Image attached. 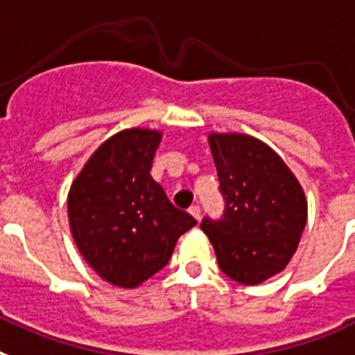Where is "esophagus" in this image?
Here are the masks:
<instances>
[{
	"label": "esophagus",
	"instance_id": "esophagus-1",
	"mask_svg": "<svg viewBox=\"0 0 355 355\" xmlns=\"http://www.w3.org/2000/svg\"><path fill=\"white\" fill-rule=\"evenodd\" d=\"M189 212H191V216L195 218V220L200 221V216H202V211H200V205H191Z\"/></svg>",
	"mask_w": 355,
	"mask_h": 355
}]
</instances>
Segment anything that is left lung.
I'll list each match as a JSON object with an SVG mask.
<instances>
[{
  "label": "left lung",
  "mask_w": 355,
  "mask_h": 355,
  "mask_svg": "<svg viewBox=\"0 0 355 355\" xmlns=\"http://www.w3.org/2000/svg\"><path fill=\"white\" fill-rule=\"evenodd\" d=\"M225 198L220 220L203 218L218 266L236 282L255 286L288 266L307 223V200L286 162L245 134L209 135Z\"/></svg>",
  "instance_id": "left-lung-1"
}]
</instances>
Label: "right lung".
I'll return each mask as SVG.
<instances>
[{
    "instance_id": "add662e5",
    "label": "right lung",
    "mask_w": 355,
    "mask_h": 355,
    "mask_svg": "<svg viewBox=\"0 0 355 355\" xmlns=\"http://www.w3.org/2000/svg\"><path fill=\"white\" fill-rule=\"evenodd\" d=\"M160 137L148 128L118 132L92 153L67 195L80 254L118 288H137L162 270L178 237L196 225L150 175Z\"/></svg>"
}]
</instances>
